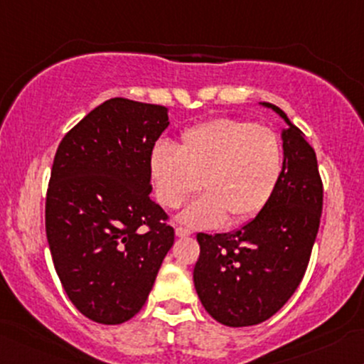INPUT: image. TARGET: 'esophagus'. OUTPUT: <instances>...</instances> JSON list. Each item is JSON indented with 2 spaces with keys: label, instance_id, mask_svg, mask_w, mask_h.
I'll return each instance as SVG.
<instances>
[{
  "label": "esophagus",
  "instance_id": "esophagus-1",
  "mask_svg": "<svg viewBox=\"0 0 364 364\" xmlns=\"http://www.w3.org/2000/svg\"><path fill=\"white\" fill-rule=\"evenodd\" d=\"M190 235H191V230H188V228H183V226L176 228V237L185 238V237H190Z\"/></svg>",
  "mask_w": 364,
  "mask_h": 364
}]
</instances>
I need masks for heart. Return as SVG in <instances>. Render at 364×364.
Wrapping results in <instances>:
<instances>
[{
	"mask_svg": "<svg viewBox=\"0 0 364 364\" xmlns=\"http://www.w3.org/2000/svg\"><path fill=\"white\" fill-rule=\"evenodd\" d=\"M149 171L157 202L178 209L198 188L207 195L179 215L185 225L210 228L242 225L271 200L283 174L282 139L271 127L219 117L179 134L178 150L157 143Z\"/></svg>",
	"mask_w": 364,
	"mask_h": 364,
	"instance_id": "b5f03b06",
	"label": "heart"
}]
</instances>
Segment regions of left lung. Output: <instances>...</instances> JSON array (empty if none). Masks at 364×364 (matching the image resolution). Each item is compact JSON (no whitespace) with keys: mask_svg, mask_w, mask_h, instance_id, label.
I'll use <instances>...</instances> for the list:
<instances>
[{"mask_svg":"<svg viewBox=\"0 0 364 364\" xmlns=\"http://www.w3.org/2000/svg\"><path fill=\"white\" fill-rule=\"evenodd\" d=\"M285 119L283 174L267 205L231 233H198L200 255L193 269L198 299L215 321L252 326L278 313L307 269L323 209L316 151Z\"/></svg>","mask_w":364,"mask_h":364,"instance_id":"obj_1","label":"left lung"}]
</instances>
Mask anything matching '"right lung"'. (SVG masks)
Here are the masks:
<instances>
[{"label":"right lung","mask_w":364,"mask_h":364,"mask_svg":"<svg viewBox=\"0 0 364 364\" xmlns=\"http://www.w3.org/2000/svg\"><path fill=\"white\" fill-rule=\"evenodd\" d=\"M169 126L164 105L110 98L60 141L46 191V238L81 314L119 325L141 309L174 243L150 197V151Z\"/></svg>","instance_id":"obj_1"}]
</instances>
